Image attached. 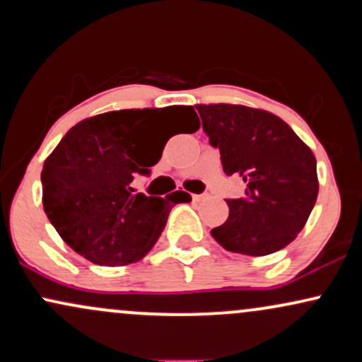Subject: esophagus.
<instances>
[{
    "label": "esophagus",
    "instance_id": "1",
    "mask_svg": "<svg viewBox=\"0 0 362 362\" xmlns=\"http://www.w3.org/2000/svg\"><path fill=\"white\" fill-rule=\"evenodd\" d=\"M202 197H204V195H201V194H192V199H194V201H201Z\"/></svg>",
    "mask_w": 362,
    "mask_h": 362
}]
</instances>
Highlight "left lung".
Listing matches in <instances>:
<instances>
[{
    "label": "left lung",
    "instance_id": "left-lung-1",
    "mask_svg": "<svg viewBox=\"0 0 362 362\" xmlns=\"http://www.w3.org/2000/svg\"><path fill=\"white\" fill-rule=\"evenodd\" d=\"M226 175L240 173L245 195L211 235L228 252L262 257L296 238L317 202V158L272 112L235 103H197Z\"/></svg>",
    "mask_w": 362,
    "mask_h": 362
}]
</instances>
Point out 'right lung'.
<instances>
[{"label": "right lung", "instance_id": "1", "mask_svg": "<svg viewBox=\"0 0 362 362\" xmlns=\"http://www.w3.org/2000/svg\"><path fill=\"white\" fill-rule=\"evenodd\" d=\"M201 127L190 105L126 109L83 119L44 161L42 204L49 221L74 252L97 265H127L158 242L168 214L190 194H134L136 173H149L161 158L163 129Z\"/></svg>", "mask_w": 362, "mask_h": 362}]
</instances>
